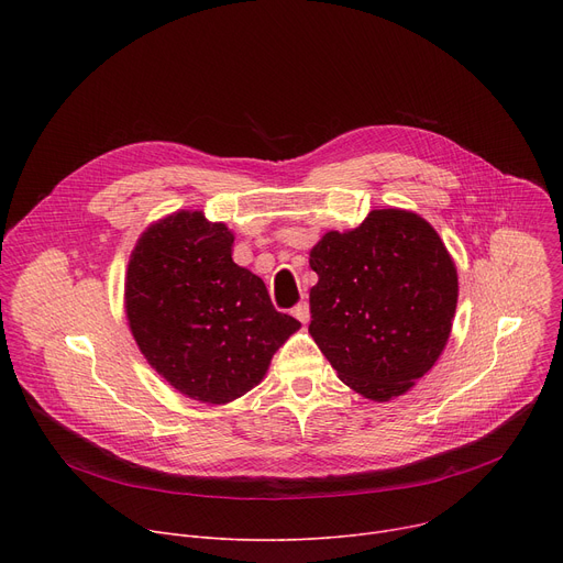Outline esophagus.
<instances>
[{
    "instance_id": "obj_1",
    "label": "esophagus",
    "mask_w": 563,
    "mask_h": 563,
    "mask_svg": "<svg viewBox=\"0 0 563 563\" xmlns=\"http://www.w3.org/2000/svg\"><path fill=\"white\" fill-rule=\"evenodd\" d=\"M291 314L297 317L301 323H308L310 321V306L306 301H301V303H297V306L291 308Z\"/></svg>"
}]
</instances>
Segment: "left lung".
<instances>
[{
    "label": "left lung",
    "mask_w": 563,
    "mask_h": 563,
    "mask_svg": "<svg viewBox=\"0 0 563 563\" xmlns=\"http://www.w3.org/2000/svg\"><path fill=\"white\" fill-rule=\"evenodd\" d=\"M310 335L338 376L374 401L412 388L448 344L456 266L418 214L374 210L310 251Z\"/></svg>",
    "instance_id": "8db88e82"
}]
</instances>
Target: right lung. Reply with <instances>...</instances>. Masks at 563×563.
<instances>
[{
	"mask_svg": "<svg viewBox=\"0 0 563 563\" xmlns=\"http://www.w3.org/2000/svg\"><path fill=\"white\" fill-rule=\"evenodd\" d=\"M234 236L200 212L147 228L128 266L132 335L175 390L228 404L262 380L301 323L278 312L260 276L232 262Z\"/></svg>",
	"mask_w": 563,
	"mask_h": 563,
	"instance_id": "obj_1",
	"label": "right lung"
}]
</instances>
